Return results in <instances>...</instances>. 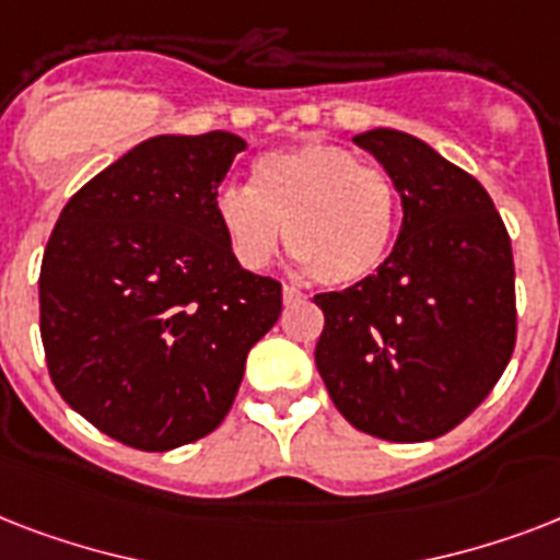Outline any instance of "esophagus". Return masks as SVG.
I'll use <instances>...</instances> for the list:
<instances>
[{"label":"esophagus","instance_id":"34e87169","mask_svg":"<svg viewBox=\"0 0 560 560\" xmlns=\"http://www.w3.org/2000/svg\"><path fill=\"white\" fill-rule=\"evenodd\" d=\"M281 293H284V305H293V302H302V299H305V293L299 288H293V284H284Z\"/></svg>","mask_w":560,"mask_h":560}]
</instances>
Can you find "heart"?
<instances>
[{"label":"heart","instance_id":"1","mask_svg":"<svg viewBox=\"0 0 560 560\" xmlns=\"http://www.w3.org/2000/svg\"><path fill=\"white\" fill-rule=\"evenodd\" d=\"M214 218L246 270H264L288 229L290 253L311 279L351 288L389 258L400 197L386 171L363 165L349 148L307 142L258 156L253 188H220Z\"/></svg>","mask_w":560,"mask_h":560}]
</instances>
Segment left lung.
<instances>
[{"mask_svg":"<svg viewBox=\"0 0 560 560\" xmlns=\"http://www.w3.org/2000/svg\"><path fill=\"white\" fill-rule=\"evenodd\" d=\"M354 144L395 179L404 223L372 279L314 296L316 369L349 424L427 442L462 424L512 360V237L486 188L416 136L377 127Z\"/></svg>","mask_w":560,"mask_h":560,"instance_id":"1","label":"left lung"}]
</instances>
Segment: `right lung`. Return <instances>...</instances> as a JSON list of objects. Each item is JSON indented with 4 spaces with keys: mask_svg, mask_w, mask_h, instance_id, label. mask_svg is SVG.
<instances>
[{
    "mask_svg": "<svg viewBox=\"0 0 560 560\" xmlns=\"http://www.w3.org/2000/svg\"><path fill=\"white\" fill-rule=\"evenodd\" d=\"M246 142L153 136L66 202L39 267V337L60 398L162 453L226 418L281 284L235 261L214 197Z\"/></svg>",
    "mask_w": 560,
    "mask_h": 560,
    "instance_id": "obj_1",
    "label": "right lung"
}]
</instances>
